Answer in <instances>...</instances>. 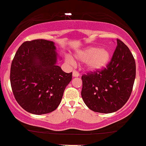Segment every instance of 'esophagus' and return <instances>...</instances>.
Returning a JSON list of instances; mask_svg holds the SVG:
<instances>
[{"label":"esophagus","instance_id":"esophagus-1","mask_svg":"<svg viewBox=\"0 0 146 146\" xmlns=\"http://www.w3.org/2000/svg\"><path fill=\"white\" fill-rule=\"evenodd\" d=\"M80 76V73L78 71H73V77H79Z\"/></svg>","mask_w":146,"mask_h":146}]
</instances>
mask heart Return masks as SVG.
<instances>
[{"instance_id":"heart-1","label":"heart","mask_w":146,"mask_h":146,"mask_svg":"<svg viewBox=\"0 0 146 146\" xmlns=\"http://www.w3.org/2000/svg\"><path fill=\"white\" fill-rule=\"evenodd\" d=\"M75 57L80 61L85 62L88 71L97 72L102 71L108 65L111 58V53L106 48L88 46L77 52ZM66 59L68 62H74L71 56H66Z\"/></svg>"}]
</instances>
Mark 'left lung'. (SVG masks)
<instances>
[{"instance_id": "1", "label": "left lung", "mask_w": 146, "mask_h": 146, "mask_svg": "<svg viewBox=\"0 0 146 146\" xmlns=\"http://www.w3.org/2000/svg\"><path fill=\"white\" fill-rule=\"evenodd\" d=\"M111 60L100 71L82 76V97L94 112L111 113L124 106L131 95L135 75V60L128 46L119 39Z\"/></svg>"}]
</instances>
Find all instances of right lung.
I'll list each match as a JSON object with an SVG mask.
<instances>
[{
    "instance_id": "right-lung-1",
    "label": "right lung",
    "mask_w": 146,
    "mask_h": 146,
    "mask_svg": "<svg viewBox=\"0 0 146 146\" xmlns=\"http://www.w3.org/2000/svg\"><path fill=\"white\" fill-rule=\"evenodd\" d=\"M52 41L38 39L21 44L12 60L10 82L22 108L34 115L51 113L58 107L65 88L72 80L57 66Z\"/></svg>"
}]
</instances>
